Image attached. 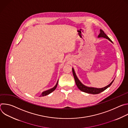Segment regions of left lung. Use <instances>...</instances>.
Returning <instances> with one entry per match:
<instances>
[{"mask_svg": "<svg viewBox=\"0 0 128 128\" xmlns=\"http://www.w3.org/2000/svg\"><path fill=\"white\" fill-rule=\"evenodd\" d=\"M98 37L99 38L103 37L104 38H106L108 39L109 41H110L112 42V40L108 37V36L106 35V34L104 32V31L102 30H100V33L99 34ZM72 72H73V74H74V80H75L76 84L77 86L78 87V88L80 90L82 91V92H85V93H88V94H99V93H101L102 92H103V91H104V90H105L108 87L110 86L114 81V80L110 84H108L107 86H106L105 87H104V88H95L88 87V86H84V84H82L81 83V82L78 79V78H77V76H76L75 74V72H74V68H72Z\"/></svg>", "mask_w": 128, "mask_h": 128, "instance_id": "8db88e82", "label": "left lung"}]
</instances>
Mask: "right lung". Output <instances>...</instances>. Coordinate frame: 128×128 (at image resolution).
I'll return each mask as SVG.
<instances>
[{
    "mask_svg": "<svg viewBox=\"0 0 128 128\" xmlns=\"http://www.w3.org/2000/svg\"><path fill=\"white\" fill-rule=\"evenodd\" d=\"M58 81L57 84H56V86H54L53 88H51V89H50V90H46V91H44V92H42V94L40 95V96H41V97H42V96H44L48 95L49 94L51 93L52 92H53V91L56 88L57 86V84H58Z\"/></svg>",
    "mask_w": 128,
    "mask_h": 128,
    "instance_id": "add662e5",
    "label": "right lung"
}]
</instances>
